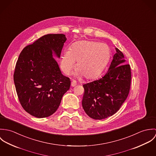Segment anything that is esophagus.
Masks as SVG:
<instances>
[{"label": "esophagus", "mask_w": 156, "mask_h": 156, "mask_svg": "<svg viewBox=\"0 0 156 156\" xmlns=\"http://www.w3.org/2000/svg\"><path fill=\"white\" fill-rule=\"evenodd\" d=\"M77 85V83H76V81H73L72 82H71V87H75L76 85Z\"/></svg>", "instance_id": "esophagus-1"}]
</instances>
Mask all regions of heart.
Wrapping results in <instances>:
<instances>
[{
    "mask_svg": "<svg viewBox=\"0 0 156 156\" xmlns=\"http://www.w3.org/2000/svg\"><path fill=\"white\" fill-rule=\"evenodd\" d=\"M111 58V49L106 44L95 41H80L65 50L61 59V68L64 74L69 75L75 68L79 76L94 79L104 69Z\"/></svg>",
    "mask_w": 156,
    "mask_h": 156,
    "instance_id": "heart-1",
    "label": "heart"
}]
</instances>
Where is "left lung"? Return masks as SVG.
<instances>
[{
	"mask_svg": "<svg viewBox=\"0 0 156 156\" xmlns=\"http://www.w3.org/2000/svg\"><path fill=\"white\" fill-rule=\"evenodd\" d=\"M108 72L101 79L83 85L82 107L92 119H103L118 111L130 89L131 68L123 53L115 48Z\"/></svg>",
	"mask_w": 156,
	"mask_h": 156,
	"instance_id": "obj_1",
	"label": "left lung"
}]
</instances>
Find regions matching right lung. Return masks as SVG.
I'll list each match as a JSON object with an SVG mask.
<instances>
[{
	"mask_svg": "<svg viewBox=\"0 0 156 156\" xmlns=\"http://www.w3.org/2000/svg\"><path fill=\"white\" fill-rule=\"evenodd\" d=\"M67 38L64 34H47L25 47L17 61L14 81L24 111L39 118L48 117L59 108L71 81L53 58H60Z\"/></svg>",
	"mask_w": 156,
	"mask_h": 156,
	"instance_id": "add662e5",
	"label": "right lung"
}]
</instances>
